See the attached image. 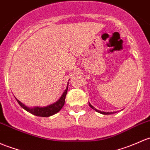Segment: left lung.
Masks as SVG:
<instances>
[{
	"label": "left lung",
	"mask_w": 150,
	"mask_h": 150,
	"mask_svg": "<svg viewBox=\"0 0 150 150\" xmlns=\"http://www.w3.org/2000/svg\"><path fill=\"white\" fill-rule=\"evenodd\" d=\"M89 105H90V107H91V108H92L93 109V110H95L96 111H97V112H98V113H102V114L108 115V114H112V113H113V112H103V111H98V110L96 109V108H94V107L93 106V105H91V104L90 103H89ZM115 113H116V112H115Z\"/></svg>",
	"instance_id": "left-lung-1"
}]
</instances>
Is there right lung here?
Masks as SVG:
<instances>
[{"label": "right lung", "instance_id": "1", "mask_svg": "<svg viewBox=\"0 0 150 150\" xmlns=\"http://www.w3.org/2000/svg\"><path fill=\"white\" fill-rule=\"evenodd\" d=\"M67 88H68V85H67V88H66V89L63 92L62 95L61 96V97L56 102L45 107L35 106L33 107V108L32 107L30 108V107L26 106L24 104L22 103L17 98L16 99L18 104L21 105V108H23V109L26 110V111L31 113V114L35 115V116H42V117H49V116H52V115L55 114V113L59 112L61 110V108L63 107V105L64 104V101H65V97L67 93Z\"/></svg>", "mask_w": 150, "mask_h": 150}]
</instances>
